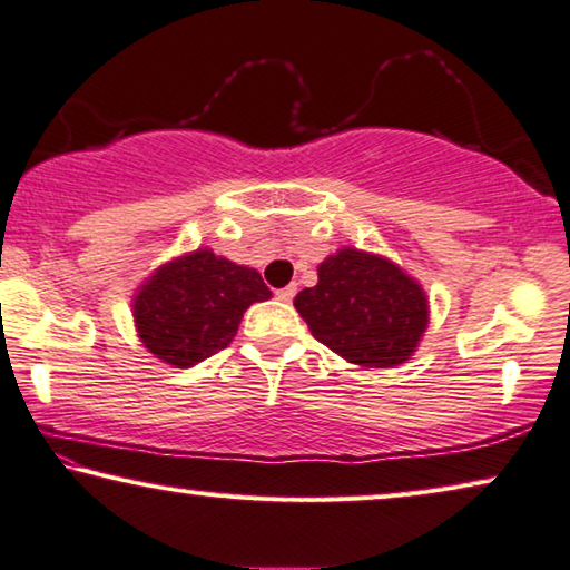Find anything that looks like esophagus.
<instances>
[{
    "instance_id": "34e87169",
    "label": "esophagus",
    "mask_w": 570,
    "mask_h": 570,
    "mask_svg": "<svg viewBox=\"0 0 570 570\" xmlns=\"http://www.w3.org/2000/svg\"><path fill=\"white\" fill-rule=\"evenodd\" d=\"M295 293H297V285L293 283V285H287V287H279L275 295H277L279 303H291L293 297H295Z\"/></svg>"
}]
</instances>
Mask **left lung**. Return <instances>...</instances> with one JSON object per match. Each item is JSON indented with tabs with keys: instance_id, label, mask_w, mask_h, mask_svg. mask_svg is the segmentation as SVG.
<instances>
[{
	"instance_id": "1",
	"label": "left lung",
	"mask_w": 570,
	"mask_h": 570,
	"mask_svg": "<svg viewBox=\"0 0 570 570\" xmlns=\"http://www.w3.org/2000/svg\"><path fill=\"white\" fill-rule=\"evenodd\" d=\"M295 311L333 353L363 368H394L419 348L429 297L394 259L341 247L318 265V285L295 295Z\"/></svg>"
}]
</instances>
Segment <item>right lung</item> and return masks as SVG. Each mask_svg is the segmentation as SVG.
Segmentation results:
<instances>
[{"label":"right lung","mask_w":570,"mask_h":570,"mask_svg":"<svg viewBox=\"0 0 570 570\" xmlns=\"http://www.w3.org/2000/svg\"><path fill=\"white\" fill-rule=\"evenodd\" d=\"M269 297L255 267L199 247L156 267L130 307L144 348L174 368H189L227 348L247 307Z\"/></svg>","instance_id":"right-lung-1"}]
</instances>
